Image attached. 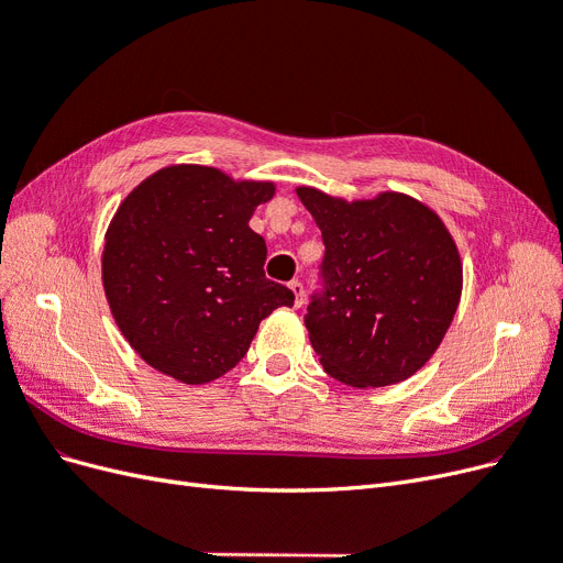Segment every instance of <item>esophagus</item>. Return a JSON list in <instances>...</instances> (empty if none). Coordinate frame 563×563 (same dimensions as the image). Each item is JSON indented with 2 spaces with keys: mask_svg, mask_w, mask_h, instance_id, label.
Masks as SVG:
<instances>
[{
  "mask_svg": "<svg viewBox=\"0 0 563 563\" xmlns=\"http://www.w3.org/2000/svg\"><path fill=\"white\" fill-rule=\"evenodd\" d=\"M288 288H291L294 296H296V308H300V305H302V284L298 279H294V282H288Z\"/></svg>",
  "mask_w": 563,
  "mask_h": 563,
  "instance_id": "obj_1",
  "label": "esophagus"
}]
</instances>
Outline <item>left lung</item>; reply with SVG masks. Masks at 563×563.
Instances as JSON below:
<instances>
[{
  "mask_svg": "<svg viewBox=\"0 0 563 563\" xmlns=\"http://www.w3.org/2000/svg\"><path fill=\"white\" fill-rule=\"evenodd\" d=\"M321 230L323 291L305 314L331 378L385 387L411 378L444 340L463 294V263L449 228L401 192L331 197L298 187Z\"/></svg>",
  "mask_w": 563,
  "mask_h": 563,
  "instance_id": "obj_1",
  "label": "left lung"
}]
</instances>
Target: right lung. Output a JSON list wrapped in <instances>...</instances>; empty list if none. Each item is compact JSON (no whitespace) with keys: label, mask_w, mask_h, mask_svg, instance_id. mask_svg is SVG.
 I'll return each instance as SVG.
<instances>
[{"label":"right lung","mask_w":563,"mask_h":563,"mask_svg":"<svg viewBox=\"0 0 563 563\" xmlns=\"http://www.w3.org/2000/svg\"><path fill=\"white\" fill-rule=\"evenodd\" d=\"M275 183L174 164L133 187L106 232L103 288L141 360L185 385L225 376L261 321L294 294L265 277V240L249 228Z\"/></svg>","instance_id":"right-lung-1"}]
</instances>
